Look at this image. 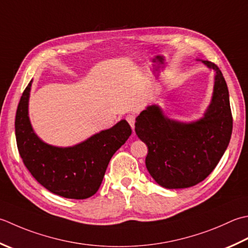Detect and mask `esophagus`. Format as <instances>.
<instances>
[{
	"instance_id": "1",
	"label": "esophagus",
	"mask_w": 248,
	"mask_h": 248,
	"mask_svg": "<svg viewBox=\"0 0 248 248\" xmlns=\"http://www.w3.org/2000/svg\"><path fill=\"white\" fill-rule=\"evenodd\" d=\"M127 121L129 123V124L131 125V128L134 129V124H135V116L134 115H128L127 117H125Z\"/></svg>"
}]
</instances>
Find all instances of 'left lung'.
<instances>
[{"label":"left lung","instance_id":"1","mask_svg":"<svg viewBox=\"0 0 248 248\" xmlns=\"http://www.w3.org/2000/svg\"><path fill=\"white\" fill-rule=\"evenodd\" d=\"M215 71L214 92L204 117L183 124L164 117L157 105L143 110L135 132L147 145L146 168L160 186L169 189L195 186L210 175L229 145L232 113L229 91L215 63L202 61Z\"/></svg>","mask_w":248,"mask_h":248}]
</instances>
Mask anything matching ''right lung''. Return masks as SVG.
<instances>
[{"label": "right lung", "mask_w": 248, "mask_h": 248, "mask_svg": "<svg viewBox=\"0 0 248 248\" xmlns=\"http://www.w3.org/2000/svg\"><path fill=\"white\" fill-rule=\"evenodd\" d=\"M32 81L19 101L15 132L18 152L32 176L55 195L87 199L99 190L110 158L125 143L132 130L125 120L101 131L73 147H56L36 137L28 116Z\"/></svg>", "instance_id": "right-lung-1"}]
</instances>
